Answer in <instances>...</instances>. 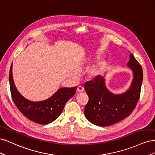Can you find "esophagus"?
<instances>
[{
  "instance_id": "34e87169",
  "label": "esophagus",
  "mask_w": 155,
  "mask_h": 155,
  "mask_svg": "<svg viewBox=\"0 0 155 155\" xmlns=\"http://www.w3.org/2000/svg\"><path fill=\"white\" fill-rule=\"evenodd\" d=\"M77 91L78 92H83L84 91V87L83 86H81L79 85L78 87L77 88Z\"/></svg>"
}]
</instances>
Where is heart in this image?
Returning <instances> with one entry per match:
<instances>
[{"label": "heart", "instance_id": "obj_1", "mask_svg": "<svg viewBox=\"0 0 155 155\" xmlns=\"http://www.w3.org/2000/svg\"><path fill=\"white\" fill-rule=\"evenodd\" d=\"M105 67V62H100L97 63L96 65H95L91 70L89 74L91 76H96L101 74V72L103 71V70L104 69Z\"/></svg>", "mask_w": 155, "mask_h": 155}]
</instances>
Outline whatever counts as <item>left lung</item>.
<instances>
[{"label":"left lung","instance_id":"8db88e82","mask_svg":"<svg viewBox=\"0 0 155 155\" xmlns=\"http://www.w3.org/2000/svg\"><path fill=\"white\" fill-rule=\"evenodd\" d=\"M127 64L133 71V80L129 90L121 94H113L108 91L104 78L100 76L85 83L84 88L88 96L85 115L92 124L111 125L127 118L135 109L141 92L143 70L132 54Z\"/></svg>","mask_w":155,"mask_h":155}]
</instances>
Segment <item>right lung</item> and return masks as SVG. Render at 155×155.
Here are the masks:
<instances>
[{"label": "right lung", "mask_w": 155, "mask_h": 155, "mask_svg": "<svg viewBox=\"0 0 155 155\" xmlns=\"http://www.w3.org/2000/svg\"><path fill=\"white\" fill-rule=\"evenodd\" d=\"M10 92L14 104L21 113L34 122L45 125L52 122L61 114L66 103L76 92V87L61 88L48 99L41 101H31L22 96L14 85L12 64L9 74Z\"/></svg>", "instance_id": "add662e5"}]
</instances>
